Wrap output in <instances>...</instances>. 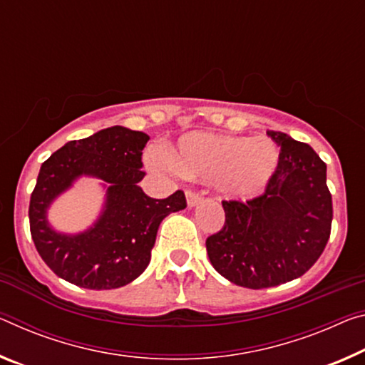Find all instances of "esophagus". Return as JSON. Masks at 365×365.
<instances>
[{"instance_id": "obj_1", "label": "esophagus", "mask_w": 365, "mask_h": 365, "mask_svg": "<svg viewBox=\"0 0 365 365\" xmlns=\"http://www.w3.org/2000/svg\"><path fill=\"white\" fill-rule=\"evenodd\" d=\"M201 201V195L196 193V192H192V190H188L187 192V205L188 207H193L196 206Z\"/></svg>"}]
</instances>
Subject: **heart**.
<instances>
[{"instance_id":"obj_1","label":"heart","mask_w":365,"mask_h":365,"mask_svg":"<svg viewBox=\"0 0 365 365\" xmlns=\"http://www.w3.org/2000/svg\"><path fill=\"white\" fill-rule=\"evenodd\" d=\"M170 169L185 178L214 182L230 198L247 200L268 185L279 164V149L268 138L190 131L165 151ZM148 164L158 167L154 154Z\"/></svg>"}]
</instances>
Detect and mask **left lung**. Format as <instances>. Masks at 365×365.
<instances>
[{
    "label": "left lung",
    "mask_w": 365,
    "mask_h": 365,
    "mask_svg": "<svg viewBox=\"0 0 365 365\" xmlns=\"http://www.w3.org/2000/svg\"><path fill=\"white\" fill-rule=\"evenodd\" d=\"M266 133L281 146L274 175L258 198L222 201L224 227L206 240L214 269L248 289L279 286L307 273L331 232L327 164L309 144Z\"/></svg>",
    "instance_id": "obj_1"
}]
</instances>
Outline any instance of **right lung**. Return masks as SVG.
Listing matches in <instances>:
<instances>
[{
  "label": "right lung",
  "instance_id": "1",
  "mask_svg": "<svg viewBox=\"0 0 365 365\" xmlns=\"http://www.w3.org/2000/svg\"><path fill=\"white\" fill-rule=\"evenodd\" d=\"M149 136L125 126L69 141L40 167L29 205L38 255L56 276L86 289H117L135 281L151 262L162 219L187 207L183 192L154 200L140 183ZM81 176L103 180L106 201L98 221L78 235L58 233L48 222L51 203Z\"/></svg>",
  "mask_w": 365,
  "mask_h": 365
}]
</instances>
